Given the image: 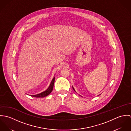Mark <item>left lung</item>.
Instances as JSON below:
<instances>
[{
    "label": "left lung",
    "mask_w": 131,
    "mask_h": 131,
    "mask_svg": "<svg viewBox=\"0 0 131 131\" xmlns=\"http://www.w3.org/2000/svg\"><path fill=\"white\" fill-rule=\"evenodd\" d=\"M73 89H74V91H75V89H74V88H73Z\"/></svg>",
    "instance_id": "left-lung-1"
}]
</instances>
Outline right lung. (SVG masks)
<instances>
[{
    "mask_svg": "<svg viewBox=\"0 0 131 131\" xmlns=\"http://www.w3.org/2000/svg\"><path fill=\"white\" fill-rule=\"evenodd\" d=\"M54 80L55 79H53L49 87L47 88V90H46L45 91L42 92L41 93L36 94V95H32V96L34 97H44L47 95H48L50 93L53 88V86H54Z\"/></svg>",
    "mask_w": 131,
    "mask_h": 131,
    "instance_id": "right-lung-1",
    "label": "right lung"
}]
</instances>
